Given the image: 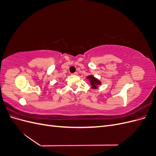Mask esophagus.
<instances>
[{
  "mask_svg": "<svg viewBox=\"0 0 156 156\" xmlns=\"http://www.w3.org/2000/svg\"><path fill=\"white\" fill-rule=\"evenodd\" d=\"M72 75H78V73H77V72H75V73H72Z\"/></svg>",
  "mask_w": 156,
  "mask_h": 156,
  "instance_id": "34e87169",
  "label": "esophagus"
}]
</instances>
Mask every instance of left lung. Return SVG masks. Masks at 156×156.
<instances>
[{"mask_svg":"<svg viewBox=\"0 0 156 156\" xmlns=\"http://www.w3.org/2000/svg\"><path fill=\"white\" fill-rule=\"evenodd\" d=\"M87 79L89 80L90 83V85L92 86V88L96 89L98 88V87L101 84V81H99L98 79L94 77L93 75H88L87 77Z\"/></svg>","mask_w":156,"mask_h":156,"instance_id":"obj_1","label":"left lung"}]
</instances>
